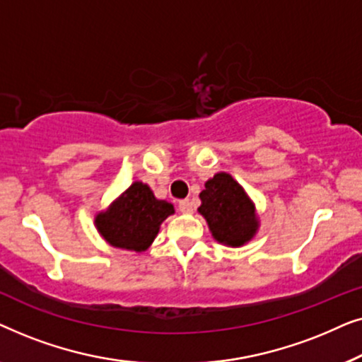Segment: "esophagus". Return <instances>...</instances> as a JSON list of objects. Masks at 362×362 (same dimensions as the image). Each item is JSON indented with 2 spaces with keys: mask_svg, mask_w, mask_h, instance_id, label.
<instances>
[{
  "mask_svg": "<svg viewBox=\"0 0 362 362\" xmlns=\"http://www.w3.org/2000/svg\"><path fill=\"white\" fill-rule=\"evenodd\" d=\"M177 207H180V211L182 212V214H191L192 209H194V207H192V202L189 199L181 201L180 204H177Z\"/></svg>",
  "mask_w": 362,
  "mask_h": 362,
  "instance_id": "34e87169",
  "label": "esophagus"
}]
</instances>
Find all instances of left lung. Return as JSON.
Listing matches in <instances>:
<instances>
[{
  "instance_id": "obj_1",
  "label": "left lung",
  "mask_w": 362,
  "mask_h": 362,
  "mask_svg": "<svg viewBox=\"0 0 362 362\" xmlns=\"http://www.w3.org/2000/svg\"><path fill=\"white\" fill-rule=\"evenodd\" d=\"M204 186L197 211L207 221L212 237L230 247L247 244L259 229V217L244 187L227 173H217Z\"/></svg>"
}]
</instances>
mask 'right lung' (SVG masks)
<instances>
[{
	"label": "right lung",
	"instance_id": "1",
	"mask_svg": "<svg viewBox=\"0 0 362 362\" xmlns=\"http://www.w3.org/2000/svg\"><path fill=\"white\" fill-rule=\"evenodd\" d=\"M175 214V206L156 199L150 186L136 181L95 216V227L108 244L118 249L143 252L153 244L161 222Z\"/></svg>",
	"mask_w": 362,
	"mask_h": 362
}]
</instances>
